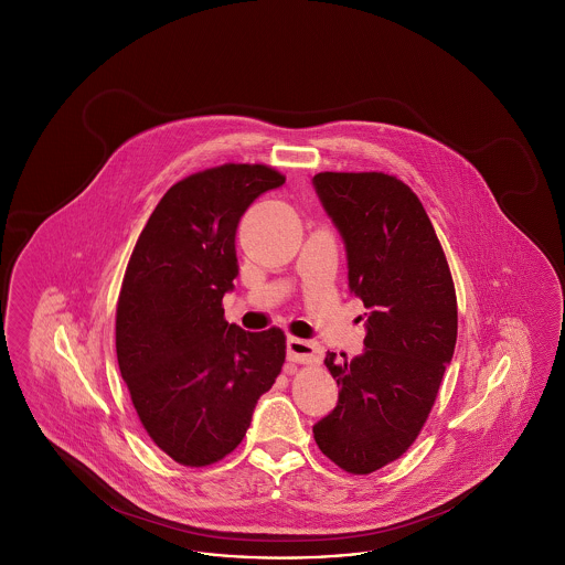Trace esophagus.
Returning <instances> with one entry per match:
<instances>
[{"instance_id":"1","label":"esophagus","mask_w":565,"mask_h":565,"mask_svg":"<svg viewBox=\"0 0 565 565\" xmlns=\"http://www.w3.org/2000/svg\"><path fill=\"white\" fill-rule=\"evenodd\" d=\"M286 345H288V360L296 364H318L322 358V348L318 343L290 337Z\"/></svg>"}]
</instances>
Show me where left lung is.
I'll use <instances>...</instances> for the list:
<instances>
[{"instance_id": "1", "label": "left lung", "mask_w": 565, "mask_h": 565, "mask_svg": "<svg viewBox=\"0 0 565 565\" xmlns=\"http://www.w3.org/2000/svg\"><path fill=\"white\" fill-rule=\"evenodd\" d=\"M313 184L343 235L351 292L369 309L364 353H326L341 392L313 438L345 472L371 475L406 454L428 422L456 350V286L430 217L403 180L322 171Z\"/></svg>"}]
</instances>
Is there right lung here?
<instances>
[{"instance_id": "1", "label": "right lung", "mask_w": 565, "mask_h": 565, "mask_svg": "<svg viewBox=\"0 0 565 565\" xmlns=\"http://www.w3.org/2000/svg\"><path fill=\"white\" fill-rule=\"evenodd\" d=\"M286 175L226 162L180 180L148 217L116 302V355L137 417L162 454L203 468L237 449L286 362V334L224 320L245 210Z\"/></svg>"}]
</instances>
